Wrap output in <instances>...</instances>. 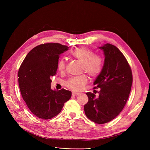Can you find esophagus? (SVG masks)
I'll return each mask as SVG.
<instances>
[{
    "mask_svg": "<svg viewBox=\"0 0 150 150\" xmlns=\"http://www.w3.org/2000/svg\"><path fill=\"white\" fill-rule=\"evenodd\" d=\"M80 94V93H75V92H72V96H78V95H79Z\"/></svg>",
    "mask_w": 150,
    "mask_h": 150,
    "instance_id": "obj_1",
    "label": "esophagus"
}]
</instances>
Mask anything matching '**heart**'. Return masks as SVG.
<instances>
[{
    "label": "heart",
    "mask_w": 150,
    "mask_h": 150,
    "mask_svg": "<svg viewBox=\"0 0 150 150\" xmlns=\"http://www.w3.org/2000/svg\"><path fill=\"white\" fill-rule=\"evenodd\" d=\"M74 57L83 64V70L91 77L98 76L102 71L103 59L100 55L94 54L93 51L85 47H81L72 52ZM66 68L65 59H60L57 63V69L60 72H63ZM88 81L85 75H81L70 78L67 82V86L74 91L81 90Z\"/></svg>",
    "instance_id": "obj_1"
}]
</instances>
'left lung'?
I'll return each mask as SVG.
<instances>
[{"instance_id": "8db88e82", "label": "left lung", "mask_w": 150, "mask_h": 150, "mask_svg": "<svg viewBox=\"0 0 150 150\" xmlns=\"http://www.w3.org/2000/svg\"><path fill=\"white\" fill-rule=\"evenodd\" d=\"M98 49L103 51L104 62L94 85V88L101 90L98 98L93 93H86L88 101L83 109L89 119L103 124L114 119L123 109L131 92L132 74L127 60L116 46L107 43Z\"/></svg>"}]
</instances>
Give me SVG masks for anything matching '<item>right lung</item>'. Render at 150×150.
Segmentation results:
<instances>
[{
	"instance_id": "1",
	"label": "right lung",
	"mask_w": 150,
	"mask_h": 150,
	"mask_svg": "<svg viewBox=\"0 0 150 150\" xmlns=\"http://www.w3.org/2000/svg\"><path fill=\"white\" fill-rule=\"evenodd\" d=\"M68 47L46 43L33 48L19 69L18 83L22 97L30 111L42 119L57 116L72 96L70 91L52 90L50 77L56 75L60 54Z\"/></svg>"
}]
</instances>
